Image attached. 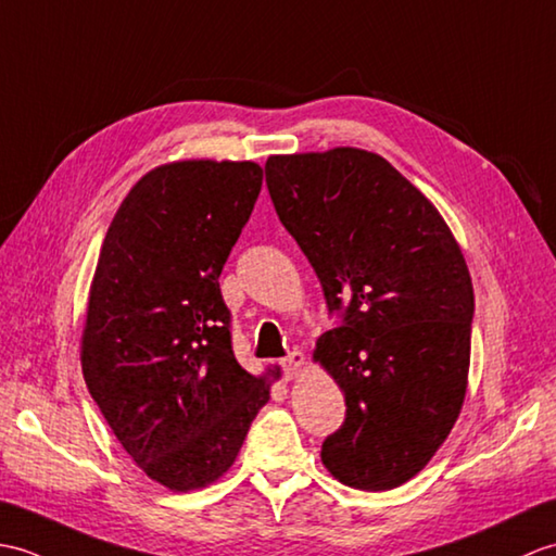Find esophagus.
Listing matches in <instances>:
<instances>
[{"instance_id":"esophagus-1","label":"esophagus","mask_w":556,"mask_h":556,"mask_svg":"<svg viewBox=\"0 0 556 556\" xmlns=\"http://www.w3.org/2000/svg\"><path fill=\"white\" fill-rule=\"evenodd\" d=\"M280 366H282V374H286L288 378L298 376V371L304 366V354L302 352H290L286 359L280 362Z\"/></svg>"}]
</instances>
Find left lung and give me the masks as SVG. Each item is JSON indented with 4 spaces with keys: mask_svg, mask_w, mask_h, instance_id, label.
<instances>
[{
    "mask_svg": "<svg viewBox=\"0 0 556 556\" xmlns=\"http://www.w3.org/2000/svg\"><path fill=\"white\" fill-rule=\"evenodd\" d=\"M264 170L280 224L340 316L314 356L348 416L320 459L350 488H397L464 404L476 309L464 254L438 208L378 154L338 147L270 156Z\"/></svg>",
    "mask_w": 556,
    "mask_h": 556,
    "instance_id": "1",
    "label": "left lung"
}]
</instances>
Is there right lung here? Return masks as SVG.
Instances as JSON below:
<instances>
[{
	"instance_id": "1",
	"label": "right lung",
	"mask_w": 556,
	"mask_h": 556,
	"mask_svg": "<svg viewBox=\"0 0 556 556\" xmlns=\"http://www.w3.org/2000/svg\"><path fill=\"white\" fill-rule=\"evenodd\" d=\"M262 178L252 162L208 159L150 170L118 206L97 262L83 376L123 450L168 490L224 476L268 402V378L232 354L218 286Z\"/></svg>"
}]
</instances>
